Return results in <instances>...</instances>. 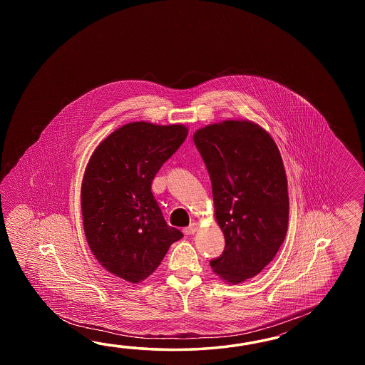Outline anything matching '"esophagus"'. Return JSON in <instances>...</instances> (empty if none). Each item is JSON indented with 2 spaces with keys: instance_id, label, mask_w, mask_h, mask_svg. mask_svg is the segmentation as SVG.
Returning <instances> with one entry per match:
<instances>
[{
  "instance_id": "esophagus-1",
  "label": "esophagus",
  "mask_w": 365,
  "mask_h": 365,
  "mask_svg": "<svg viewBox=\"0 0 365 365\" xmlns=\"http://www.w3.org/2000/svg\"><path fill=\"white\" fill-rule=\"evenodd\" d=\"M197 231H198V225H197V223H193V225H190L189 227L184 228V233H185V235H193V233L197 232Z\"/></svg>"
}]
</instances>
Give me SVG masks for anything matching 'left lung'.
Instances as JSON below:
<instances>
[{
	"mask_svg": "<svg viewBox=\"0 0 365 365\" xmlns=\"http://www.w3.org/2000/svg\"><path fill=\"white\" fill-rule=\"evenodd\" d=\"M193 140L225 233V250L210 264L222 279L239 284L262 272L286 237L289 202L283 160L270 134L250 121L207 125Z\"/></svg>",
	"mask_w": 365,
	"mask_h": 365,
	"instance_id": "8db88e82",
	"label": "left lung"
}]
</instances>
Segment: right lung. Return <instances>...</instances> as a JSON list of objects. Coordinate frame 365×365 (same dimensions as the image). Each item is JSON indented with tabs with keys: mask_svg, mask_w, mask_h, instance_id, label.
Listing matches in <instances>:
<instances>
[{
	"mask_svg": "<svg viewBox=\"0 0 365 365\" xmlns=\"http://www.w3.org/2000/svg\"><path fill=\"white\" fill-rule=\"evenodd\" d=\"M187 135L182 125L130 123L109 134L86 167L81 207L88 247L107 272L140 283L184 235L167 225L151 192Z\"/></svg>",
	"mask_w": 365,
	"mask_h": 365,
	"instance_id": "1",
	"label": "right lung"
}]
</instances>
